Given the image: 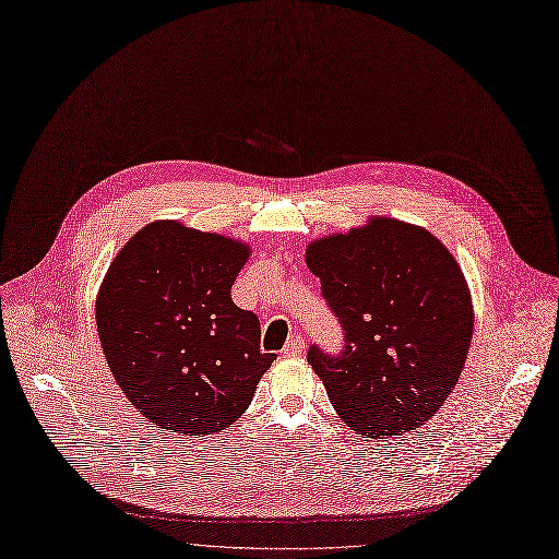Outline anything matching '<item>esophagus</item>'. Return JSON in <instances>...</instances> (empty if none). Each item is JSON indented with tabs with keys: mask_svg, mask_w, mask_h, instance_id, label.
<instances>
[{
	"mask_svg": "<svg viewBox=\"0 0 559 559\" xmlns=\"http://www.w3.org/2000/svg\"><path fill=\"white\" fill-rule=\"evenodd\" d=\"M304 352V337L301 335H293L283 347V356H299Z\"/></svg>",
	"mask_w": 559,
	"mask_h": 559,
	"instance_id": "obj_1",
	"label": "esophagus"
}]
</instances>
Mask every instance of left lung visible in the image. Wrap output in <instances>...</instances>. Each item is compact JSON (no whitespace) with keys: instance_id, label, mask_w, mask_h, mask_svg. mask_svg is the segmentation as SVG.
<instances>
[{"instance_id":"1","label":"left lung","mask_w":559,"mask_h":559,"mask_svg":"<svg viewBox=\"0 0 559 559\" xmlns=\"http://www.w3.org/2000/svg\"><path fill=\"white\" fill-rule=\"evenodd\" d=\"M308 270L345 331V349H308L337 416L366 439L400 436L439 411L468 356L473 299L441 239L391 216L314 239Z\"/></svg>"}]
</instances>
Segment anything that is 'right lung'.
Returning a JSON list of instances; mask_svg holds the SVG:
<instances>
[{
    "mask_svg": "<svg viewBox=\"0 0 559 559\" xmlns=\"http://www.w3.org/2000/svg\"><path fill=\"white\" fill-rule=\"evenodd\" d=\"M249 255L247 241L164 219L109 264L95 299L100 345L120 391L162 431L230 427L272 368L258 318L230 297Z\"/></svg>",
    "mask_w": 559,
    "mask_h": 559,
    "instance_id": "1",
    "label": "right lung"
}]
</instances>
